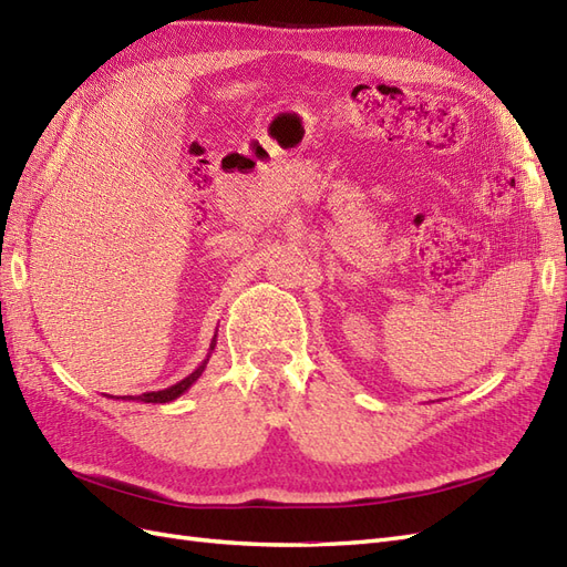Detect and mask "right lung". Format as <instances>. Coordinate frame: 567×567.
<instances>
[{
    "mask_svg": "<svg viewBox=\"0 0 567 567\" xmlns=\"http://www.w3.org/2000/svg\"><path fill=\"white\" fill-rule=\"evenodd\" d=\"M215 346H217V336H215V338H213V342H210V352L215 350ZM210 352H208V357L203 359L200 367H198L196 371L188 373L186 379H182L179 383L169 385V388H165V390L144 392V394H136V398H123V400H136V402H146V404H165V402H173V400H177L179 394H184L188 388H192V385L200 379V373L205 371V364H208V359H210Z\"/></svg>",
    "mask_w": 567,
    "mask_h": 567,
    "instance_id": "add662e5",
    "label": "right lung"
}]
</instances>
